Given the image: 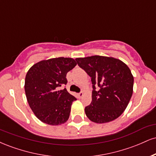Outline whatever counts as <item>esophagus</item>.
Wrapping results in <instances>:
<instances>
[{
    "mask_svg": "<svg viewBox=\"0 0 156 156\" xmlns=\"http://www.w3.org/2000/svg\"><path fill=\"white\" fill-rule=\"evenodd\" d=\"M78 98H82V97H83V92H80V93H78Z\"/></svg>",
    "mask_w": 156,
    "mask_h": 156,
    "instance_id": "1",
    "label": "esophagus"
}]
</instances>
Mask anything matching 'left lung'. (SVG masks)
Here are the masks:
<instances>
[{"mask_svg": "<svg viewBox=\"0 0 156 156\" xmlns=\"http://www.w3.org/2000/svg\"><path fill=\"white\" fill-rule=\"evenodd\" d=\"M91 77L92 100L85 107L87 117L96 123L116 119L128 106L133 87V76L124 62L113 57L92 55L76 58Z\"/></svg>", "mask_w": 156, "mask_h": 156, "instance_id": "1", "label": "left lung"}]
</instances>
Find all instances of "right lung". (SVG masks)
<instances>
[{
  "label": "right lung",
  "instance_id": "obj_1",
  "mask_svg": "<svg viewBox=\"0 0 156 156\" xmlns=\"http://www.w3.org/2000/svg\"><path fill=\"white\" fill-rule=\"evenodd\" d=\"M72 58H50L34 64L27 73L25 92L34 114L48 125H58L69 119L73 102L77 100L66 88L67 73L76 66Z\"/></svg>",
  "mask_w": 156,
  "mask_h": 156
}]
</instances>
